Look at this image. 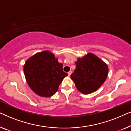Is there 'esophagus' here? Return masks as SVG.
Listing matches in <instances>:
<instances>
[{"label": "esophagus", "mask_w": 131, "mask_h": 131, "mask_svg": "<svg viewBox=\"0 0 131 131\" xmlns=\"http://www.w3.org/2000/svg\"><path fill=\"white\" fill-rule=\"evenodd\" d=\"M71 73H72V71H70L69 72H68V75H69V76H70Z\"/></svg>", "instance_id": "1"}]
</instances>
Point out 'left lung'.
<instances>
[{
	"instance_id": "1",
	"label": "left lung",
	"mask_w": 131,
	"mask_h": 131,
	"mask_svg": "<svg viewBox=\"0 0 131 131\" xmlns=\"http://www.w3.org/2000/svg\"><path fill=\"white\" fill-rule=\"evenodd\" d=\"M71 79L78 91L83 94H89L98 90L104 83L108 76L107 64L92 53H88L78 58Z\"/></svg>"
}]
</instances>
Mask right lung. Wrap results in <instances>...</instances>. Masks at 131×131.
I'll use <instances>...</instances> for the list:
<instances>
[{
  "mask_svg": "<svg viewBox=\"0 0 131 131\" xmlns=\"http://www.w3.org/2000/svg\"><path fill=\"white\" fill-rule=\"evenodd\" d=\"M24 72L31 90L44 97L53 95L68 76L62 71V64L49 51L37 52L28 58L24 65Z\"/></svg>",
  "mask_w": 131,
  "mask_h": 131,
  "instance_id": "1",
  "label": "right lung"
}]
</instances>
